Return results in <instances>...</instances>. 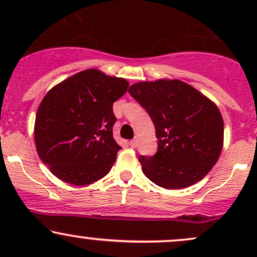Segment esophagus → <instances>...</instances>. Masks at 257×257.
<instances>
[{"label": "esophagus", "mask_w": 257, "mask_h": 257, "mask_svg": "<svg viewBox=\"0 0 257 257\" xmlns=\"http://www.w3.org/2000/svg\"><path fill=\"white\" fill-rule=\"evenodd\" d=\"M137 144H138L137 139H133V140L129 141V145H131V147H133V149H134V147H137Z\"/></svg>", "instance_id": "1"}]
</instances>
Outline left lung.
Wrapping results in <instances>:
<instances>
[{
	"label": "left lung",
	"mask_w": 257,
	"mask_h": 257,
	"mask_svg": "<svg viewBox=\"0 0 257 257\" xmlns=\"http://www.w3.org/2000/svg\"><path fill=\"white\" fill-rule=\"evenodd\" d=\"M128 91L150 114L158 139L155 155L139 157L147 178L169 190L204 178L222 150L223 120L217 106L179 79L140 82Z\"/></svg>",
	"instance_id": "obj_1"
}]
</instances>
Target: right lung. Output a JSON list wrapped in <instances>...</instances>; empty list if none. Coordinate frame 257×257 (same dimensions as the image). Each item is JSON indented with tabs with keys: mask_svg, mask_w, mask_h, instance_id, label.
<instances>
[{
	"mask_svg": "<svg viewBox=\"0 0 257 257\" xmlns=\"http://www.w3.org/2000/svg\"><path fill=\"white\" fill-rule=\"evenodd\" d=\"M129 83L95 69L84 70L52 88L35 120V143L41 161L63 181L84 186L104 178L120 146L112 128V105Z\"/></svg>",
	"mask_w": 257,
	"mask_h": 257,
	"instance_id": "1",
	"label": "right lung"
}]
</instances>
